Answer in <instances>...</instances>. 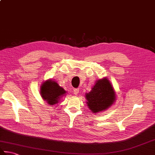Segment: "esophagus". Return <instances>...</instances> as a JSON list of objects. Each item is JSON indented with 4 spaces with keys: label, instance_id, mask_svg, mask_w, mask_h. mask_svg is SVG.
Segmentation results:
<instances>
[{
    "label": "esophagus",
    "instance_id": "esophagus-1",
    "mask_svg": "<svg viewBox=\"0 0 155 155\" xmlns=\"http://www.w3.org/2000/svg\"><path fill=\"white\" fill-rule=\"evenodd\" d=\"M79 91H80V90L78 88H77V89H74V94L75 95H77L78 93H79Z\"/></svg>",
    "mask_w": 155,
    "mask_h": 155
}]
</instances>
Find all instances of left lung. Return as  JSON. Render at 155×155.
<instances>
[{
	"label": "left lung",
	"mask_w": 155,
	"mask_h": 155,
	"mask_svg": "<svg viewBox=\"0 0 155 155\" xmlns=\"http://www.w3.org/2000/svg\"><path fill=\"white\" fill-rule=\"evenodd\" d=\"M89 93H86L87 104L93 113L104 111L110 107L115 101V92L107 78L96 82Z\"/></svg>",
	"instance_id": "8db88e82"
}]
</instances>
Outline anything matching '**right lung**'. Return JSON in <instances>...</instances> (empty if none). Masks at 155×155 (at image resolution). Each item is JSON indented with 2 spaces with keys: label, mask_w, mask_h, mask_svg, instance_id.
<instances>
[{
  "label": "right lung",
  "mask_w": 155,
  "mask_h": 155,
  "mask_svg": "<svg viewBox=\"0 0 155 155\" xmlns=\"http://www.w3.org/2000/svg\"><path fill=\"white\" fill-rule=\"evenodd\" d=\"M41 95L48 104L54 105L58 103V100L66 93L63 88L60 87L56 82L47 81L41 84Z\"/></svg>",
  "instance_id": "right-lung-1"
}]
</instances>
